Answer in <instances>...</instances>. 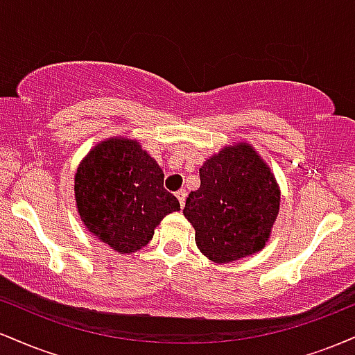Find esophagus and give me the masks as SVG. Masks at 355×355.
<instances>
[{
  "instance_id": "esophagus-1",
  "label": "esophagus",
  "mask_w": 355,
  "mask_h": 355,
  "mask_svg": "<svg viewBox=\"0 0 355 355\" xmlns=\"http://www.w3.org/2000/svg\"><path fill=\"white\" fill-rule=\"evenodd\" d=\"M177 198H178V202H180V207H183L185 205V198H187V191L185 190H178L177 193Z\"/></svg>"
}]
</instances>
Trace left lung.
Listing matches in <instances>:
<instances>
[{
    "instance_id": "obj_1",
    "label": "left lung",
    "mask_w": 355,
    "mask_h": 355,
    "mask_svg": "<svg viewBox=\"0 0 355 355\" xmlns=\"http://www.w3.org/2000/svg\"><path fill=\"white\" fill-rule=\"evenodd\" d=\"M280 209V189L263 158L247 141L223 146L200 168L183 215L207 259L229 263L266 247Z\"/></svg>"
}]
</instances>
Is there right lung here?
Segmentation results:
<instances>
[{"label": "right lung", "instance_id": "add662e5", "mask_svg": "<svg viewBox=\"0 0 355 355\" xmlns=\"http://www.w3.org/2000/svg\"><path fill=\"white\" fill-rule=\"evenodd\" d=\"M75 200L89 234L118 254L144 248L165 215L180 210L164 189V170L140 141L110 137L80 162Z\"/></svg>", "mask_w": 355, "mask_h": 355}]
</instances>
